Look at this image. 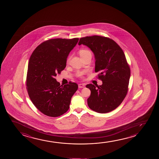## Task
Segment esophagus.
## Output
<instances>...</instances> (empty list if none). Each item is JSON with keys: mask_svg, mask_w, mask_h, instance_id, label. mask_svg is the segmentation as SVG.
<instances>
[{"mask_svg": "<svg viewBox=\"0 0 159 159\" xmlns=\"http://www.w3.org/2000/svg\"><path fill=\"white\" fill-rule=\"evenodd\" d=\"M85 84H79L78 85L79 88H84V87H85Z\"/></svg>", "mask_w": 159, "mask_h": 159, "instance_id": "34e87169", "label": "esophagus"}]
</instances>
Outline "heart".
<instances>
[{"mask_svg":"<svg viewBox=\"0 0 159 159\" xmlns=\"http://www.w3.org/2000/svg\"><path fill=\"white\" fill-rule=\"evenodd\" d=\"M89 53H91V52H89V50H86V49H82L80 51V56H83V55H85L89 54ZM68 60H69V59L68 60ZM83 74H84V73H79L78 74V76L80 77H83Z\"/></svg>","mask_w":159,"mask_h":159,"instance_id":"1","label":"heart"}]
</instances>
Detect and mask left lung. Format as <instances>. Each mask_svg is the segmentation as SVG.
<instances>
[{
  "label": "left lung",
  "instance_id": "8db88e82",
  "mask_svg": "<svg viewBox=\"0 0 159 159\" xmlns=\"http://www.w3.org/2000/svg\"><path fill=\"white\" fill-rule=\"evenodd\" d=\"M78 44L93 52L95 72L102 81L100 86L86 85L91 91L88 106L98 113L112 111L122 103L128 89L130 70L123 51L112 39L100 36L81 38Z\"/></svg>",
  "mask_w": 159,
  "mask_h": 159
}]
</instances>
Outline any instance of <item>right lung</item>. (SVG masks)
Listing matches in <instances>:
<instances>
[{"mask_svg": "<svg viewBox=\"0 0 159 159\" xmlns=\"http://www.w3.org/2000/svg\"><path fill=\"white\" fill-rule=\"evenodd\" d=\"M78 41V38L49 39L39 44L30 57L26 76L29 96L36 108L48 116L66 113L78 89L76 83L63 86L54 78L65 68L68 56Z\"/></svg>", "mask_w": 159, "mask_h": 159, "instance_id": "1", "label": "right lung"}]
</instances>
